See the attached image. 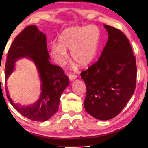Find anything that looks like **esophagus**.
<instances>
[{"mask_svg":"<svg viewBox=\"0 0 148 148\" xmlns=\"http://www.w3.org/2000/svg\"><path fill=\"white\" fill-rule=\"evenodd\" d=\"M69 78L70 80L73 81V80L77 78V76L73 73H69Z\"/></svg>","mask_w":148,"mask_h":148,"instance_id":"esophagus-1","label":"esophagus"}]
</instances>
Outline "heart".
Returning <instances> with one entry per match:
<instances>
[{
  "mask_svg": "<svg viewBox=\"0 0 148 148\" xmlns=\"http://www.w3.org/2000/svg\"><path fill=\"white\" fill-rule=\"evenodd\" d=\"M100 37V29L95 25L67 28L60 34L58 41L51 44L50 55L58 64L64 66L69 60L67 50H71L73 61L87 66L96 57Z\"/></svg>",
  "mask_w": 148,
  "mask_h": 148,
  "instance_id": "1",
  "label": "heart"
}]
</instances>
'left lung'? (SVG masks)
I'll use <instances>...</instances> for the list:
<instances>
[{"label": "left lung", "instance_id": "8db88e82", "mask_svg": "<svg viewBox=\"0 0 148 148\" xmlns=\"http://www.w3.org/2000/svg\"><path fill=\"white\" fill-rule=\"evenodd\" d=\"M108 40L96 63L81 73L86 86L84 106L94 118L106 121L120 113L136 86L135 56L127 36L104 25Z\"/></svg>", "mask_w": 148, "mask_h": 148}]
</instances>
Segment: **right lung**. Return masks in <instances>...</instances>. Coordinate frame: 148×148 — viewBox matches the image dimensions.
Wrapping results in <instances>:
<instances>
[{
	"label": "right lung",
	"mask_w": 148,
	"mask_h": 148,
	"mask_svg": "<svg viewBox=\"0 0 148 148\" xmlns=\"http://www.w3.org/2000/svg\"><path fill=\"white\" fill-rule=\"evenodd\" d=\"M26 57L34 62L39 73L42 91L40 98L33 105L21 106L11 100L6 86L7 96L12 106L23 116L44 122L58 111L60 96L69 84V79L61 67L50 63L46 35L36 25L26 27L12 43L5 64L6 82L15 69V62Z\"/></svg>",
	"instance_id": "add662e5"
}]
</instances>
